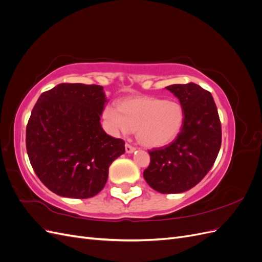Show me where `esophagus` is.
<instances>
[{
  "instance_id": "1",
  "label": "esophagus",
  "mask_w": 262,
  "mask_h": 262,
  "mask_svg": "<svg viewBox=\"0 0 262 262\" xmlns=\"http://www.w3.org/2000/svg\"><path fill=\"white\" fill-rule=\"evenodd\" d=\"M134 150H136V147L132 146V145L129 144V143L125 144V152H126V153H133Z\"/></svg>"
}]
</instances>
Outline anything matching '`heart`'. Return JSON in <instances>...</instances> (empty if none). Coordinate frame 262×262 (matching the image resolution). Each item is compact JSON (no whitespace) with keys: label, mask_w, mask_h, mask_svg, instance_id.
<instances>
[{"label":"heart","mask_w":262,"mask_h":262,"mask_svg":"<svg viewBox=\"0 0 262 262\" xmlns=\"http://www.w3.org/2000/svg\"><path fill=\"white\" fill-rule=\"evenodd\" d=\"M102 118L113 136H128L137 130L140 143L160 147L178 136L184 123V110L175 100L139 96L122 100L119 107L107 105Z\"/></svg>","instance_id":"1"}]
</instances>
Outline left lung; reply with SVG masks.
<instances>
[{
    "mask_svg": "<svg viewBox=\"0 0 262 262\" xmlns=\"http://www.w3.org/2000/svg\"><path fill=\"white\" fill-rule=\"evenodd\" d=\"M179 99L184 123L175 141L148 150L150 162L143 176L161 193H180L204 178L222 143L221 121L210 92L194 83L166 87Z\"/></svg>",
    "mask_w": 262,
    "mask_h": 262,
    "instance_id": "obj_1",
    "label": "left lung"
}]
</instances>
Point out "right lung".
Masks as SVG:
<instances>
[{
	"mask_svg": "<svg viewBox=\"0 0 262 262\" xmlns=\"http://www.w3.org/2000/svg\"><path fill=\"white\" fill-rule=\"evenodd\" d=\"M107 102L100 85L59 84L40 95L26 126L29 162L55 194L87 199L100 192L124 141L108 136L100 116Z\"/></svg>",
	"mask_w": 262,
	"mask_h": 262,
	"instance_id": "right-lung-1",
	"label": "right lung"
}]
</instances>
